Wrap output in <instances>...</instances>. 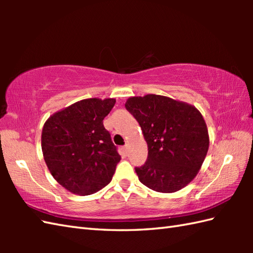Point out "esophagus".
Listing matches in <instances>:
<instances>
[{
    "instance_id": "obj_1",
    "label": "esophagus",
    "mask_w": 253,
    "mask_h": 253,
    "mask_svg": "<svg viewBox=\"0 0 253 253\" xmlns=\"http://www.w3.org/2000/svg\"><path fill=\"white\" fill-rule=\"evenodd\" d=\"M124 150H125V151H127L128 150V144H125V146H124V148H123Z\"/></svg>"
}]
</instances>
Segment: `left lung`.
Segmentation results:
<instances>
[{
    "instance_id": "obj_1",
    "label": "left lung",
    "mask_w": 253,
    "mask_h": 253,
    "mask_svg": "<svg viewBox=\"0 0 253 253\" xmlns=\"http://www.w3.org/2000/svg\"><path fill=\"white\" fill-rule=\"evenodd\" d=\"M126 110L140 125L148 144L147 162L136 168L144 186L158 192L180 190L195 178L210 139L204 118L193 105L169 96H131Z\"/></svg>"
}]
</instances>
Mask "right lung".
I'll return each instance as SVG.
<instances>
[{"mask_svg": "<svg viewBox=\"0 0 253 253\" xmlns=\"http://www.w3.org/2000/svg\"><path fill=\"white\" fill-rule=\"evenodd\" d=\"M115 99H84L51 115L41 135L50 173L65 189L88 196L110 184L121 155L104 125Z\"/></svg>", "mask_w": 253, "mask_h": 253, "instance_id": "add662e5", "label": "right lung"}]
</instances>
